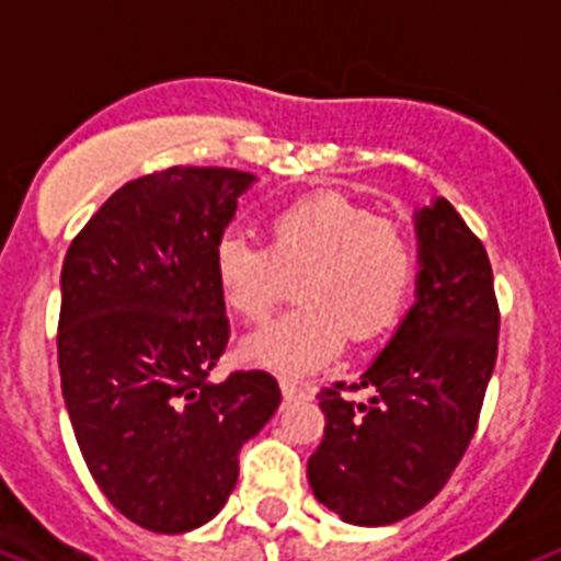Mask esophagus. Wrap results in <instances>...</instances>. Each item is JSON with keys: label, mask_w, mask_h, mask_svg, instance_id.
<instances>
[{"label": "esophagus", "mask_w": 561, "mask_h": 561, "mask_svg": "<svg viewBox=\"0 0 561 561\" xmlns=\"http://www.w3.org/2000/svg\"><path fill=\"white\" fill-rule=\"evenodd\" d=\"M280 392H284L286 401H300V398L312 396L309 387H304V383L298 381H289V378H280Z\"/></svg>", "instance_id": "34e87169"}]
</instances>
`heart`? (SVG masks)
Listing matches in <instances>:
<instances>
[{
	"mask_svg": "<svg viewBox=\"0 0 561 561\" xmlns=\"http://www.w3.org/2000/svg\"><path fill=\"white\" fill-rule=\"evenodd\" d=\"M272 243L238 229L211 252L217 289L243 321H266L298 280L295 312L252 332L240 353L280 375H309L344 350L346 332L364 344L401 318L415 280V247L392 220L344 194H309L277 208Z\"/></svg>",
	"mask_w": 561,
	"mask_h": 561,
	"instance_id": "b5f03b06",
	"label": "heart"
}]
</instances>
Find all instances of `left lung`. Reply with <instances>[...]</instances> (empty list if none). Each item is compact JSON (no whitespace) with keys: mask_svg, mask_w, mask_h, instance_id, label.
Returning <instances> with one entry per match:
<instances>
[{"mask_svg":"<svg viewBox=\"0 0 561 561\" xmlns=\"http://www.w3.org/2000/svg\"><path fill=\"white\" fill-rule=\"evenodd\" d=\"M413 307L364 373V401L321 392L327 427L309 456L314 499L337 519L381 527L438 496L476 433L496 367L499 307L481 240L456 208H415Z\"/></svg>","mask_w":561,"mask_h":561,"instance_id":"left-lung-1","label":"left lung"}]
</instances>
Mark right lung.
<instances>
[{
  "mask_svg": "<svg viewBox=\"0 0 561 561\" xmlns=\"http://www.w3.org/2000/svg\"><path fill=\"white\" fill-rule=\"evenodd\" d=\"M254 183L194 165L131 180L65 254V410L105 499L154 534H188L224 511L240 447L280 404L261 369L208 381L229 341L211 252Z\"/></svg>",
  "mask_w": 561,
  "mask_h": 561,
  "instance_id": "obj_1",
  "label": "right lung"
}]
</instances>
